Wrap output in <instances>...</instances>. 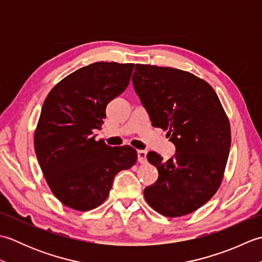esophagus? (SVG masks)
Masks as SVG:
<instances>
[{
  "instance_id": "34e87169",
  "label": "esophagus",
  "mask_w": 262,
  "mask_h": 262,
  "mask_svg": "<svg viewBox=\"0 0 262 262\" xmlns=\"http://www.w3.org/2000/svg\"><path fill=\"white\" fill-rule=\"evenodd\" d=\"M146 151H143V149H140V151H137V158L138 161H140V163H144L146 161Z\"/></svg>"
}]
</instances>
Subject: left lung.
Masks as SVG:
<instances>
[{
	"mask_svg": "<svg viewBox=\"0 0 262 262\" xmlns=\"http://www.w3.org/2000/svg\"><path fill=\"white\" fill-rule=\"evenodd\" d=\"M132 81L152 125L176 146L168 161L148 152L159 178L144 197L164 216L192 213L217 191L229 158L230 122L220 99L207 82L172 68L136 64Z\"/></svg>",
	"mask_w": 262,
	"mask_h": 262,
	"instance_id": "obj_1",
	"label": "left lung"
}]
</instances>
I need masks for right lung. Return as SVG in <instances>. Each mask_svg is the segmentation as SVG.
I'll return each instance as SVG.
<instances>
[{"label":"right lung","instance_id":"obj_1","mask_svg":"<svg viewBox=\"0 0 262 262\" xmlns=\"http://www.w3.org/2000/svg\"><path fill=\"white\" fill-rule=\"evenodd\" d=\"M134 64L97 62L49 92L35 133V151L53 193L65 206L90 210L107 199L115 176L137 160L133 147L96 141L105 107L129 84Z\"/></svg>","mask_w":262,"mask_h":262}]
</instances>
